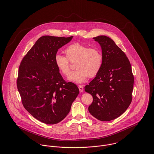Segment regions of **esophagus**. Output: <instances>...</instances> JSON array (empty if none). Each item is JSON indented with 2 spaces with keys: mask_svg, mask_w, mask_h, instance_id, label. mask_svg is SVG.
I'll return each mask as SVG.
<instances>
[{
  "mask_svg": "<svg viewBox=\"0 0 154 154\" xmlns=\"http://www.w3.org/2000/svg\"><path fill=\"white\" fill-rule=\"evenodd\" d=\"M78 88H79V90L80 92H82L84 91V87L82 85H79Z\"/></svg>",
  "mask_w": 154,
  "mask_h": 154,
  "instance_id": "esophagus-1",
  "label": "esophagus"
}]
</instances>
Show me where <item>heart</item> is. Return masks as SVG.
Here are the masks:
<instances>
[{
    "label": "heart",
    "mask_w": 154,
    "mask_h": 154,
    "mask_svg": "<svg viewBox=\"0 0 154 154\" xmlns=\"http://www.w3.org/2000/svg\"><path fill=\"white\" fill-rule=\"evenodd\" d=\"M66 57L57 54L54 63L59 72L65 76L70 73V63H75L76 70L68 78L76 83H82L88 78L95 76L103 64V55L97 48H89L84 44L76 43L70 45L65 50Z\"/></svg>",
    "instance_id": "heart-1"
}]
</instances>
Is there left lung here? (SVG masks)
Here are the masks:
<instances>
[{"instance_id":"left-lung-1","label":"left lung","mask_w":154,"mask_h":154,"mask_svg":"<svg viewBox=\"0 0 154 154\" xmlns=\"http://www.w3.org/2000/svg\"><path fill=\"white\" fill-rule=\"evenodd\" d=\"M93 39L101 45L103 64L95 78L85 87L93 97L88 110L99 120L110 121L121 116L132 102V67L125 53L109 37Z\"/></svg>"}]
</instances>
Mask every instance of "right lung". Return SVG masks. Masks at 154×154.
Returning a JSON list of instances; mask_svg holds the SVG:
<instances>
[{
  "instance_id": "add662e5",
  "label": "right lung",
  "mask_w": 154,
  "mask_h": 154,
  "mask_svg": "<svg viewBox=\"0 0 154 154\" xmlns=\"http://www.w3.org/2000/svg\"><path fill=\"white\" fill-rule=\"evenodd\" d=\"M72 38L41 37L19 67L17 84L22 104L34 118L45 124L63 120L79 94L76 85L66 82L54 63L58 50Z\"/></svg>"
}]
</instances>
